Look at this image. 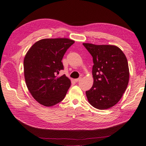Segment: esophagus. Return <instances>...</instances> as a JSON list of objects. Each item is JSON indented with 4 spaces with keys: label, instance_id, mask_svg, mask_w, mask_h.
I'll return each mask as SVG.
<instances>
[{
    "label": "esophagus",
    "instance_id": "1",
    "mask_svg": "<svg viewBox=\"0 0 146 146\" xmlns=\"http://www.w3.org/2000/svg\"><path fill=\"white\" fill-rule=\"evenodd\" d=\"M80 80H81V77L78 78H76V79H74V81L76 82H79Z\"/></svg>",
    "mask_w": 146,
    "mask_h": 146
}]
</instances>
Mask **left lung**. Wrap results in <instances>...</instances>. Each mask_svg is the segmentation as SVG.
Segmentation results:
<instances>
[{
	"instance_id": "1",
	"label": "left lung",
	"mask_w": 146,
	"mask_h": 146,
	"mask_svg": "<svg viewBox=\"0 0 146 146\" xmlns=\"http://www.w3.org/2000/svg\"><path fill=\"white\" fill-rule=\"evenodd\" d=\"M83 45L93 56V85L86 92L89 103L98 109L111 108L120 101L129 82L127 59L119 47L112 45Z\"/></svg>"
}]
</instances>
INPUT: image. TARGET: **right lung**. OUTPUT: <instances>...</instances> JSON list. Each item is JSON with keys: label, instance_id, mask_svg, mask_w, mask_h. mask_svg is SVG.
<instances>
[{"label": "right lung", "instance_id": "obj_1", "mask_svg": "<svg viewBox=\"0 0 146 146\" xmlns=\"http://www.w3.org/2000/svg\"><path fill=\"white\" fill-rule=\"evenodd\" d=\"M74 40L67 38H44L36 42L24 59V74L29 92L38 103L51 107L64 99L71 82L65 75L62 59Z\"/></svg>", "mask_w": 146, "mask_h": 146}]
</instances>
